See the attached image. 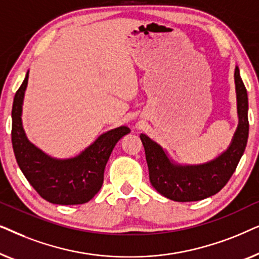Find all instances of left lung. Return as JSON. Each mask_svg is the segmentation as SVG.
<instances>
[{
    "label": "left lung",
    "mask_w": 259,
    "mask_h": 259,
    "mask_svg": "<svg viewBox=\"0 0 259 259\" xmlns=\"http://www.w3.org/2000/svg\"><path fill=\"white\" fill-rule=\"evenodd\" d=\"M239 123L232 143L218 158L201 165H178L169 160L165 151L145 134H140L152 186L175 201H197L218 193L231 178L245 151L249 137L247 93L238 67L235 69Z\"/></svg>",
    "instance_id": "obj_1"
}]
</instances>
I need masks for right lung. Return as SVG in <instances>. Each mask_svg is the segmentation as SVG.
I'll list each match as a JSON object with an SVG mask.
<instances>
[{
	"label": "right lung",
	"instance_id": "obj_1",
	"mask_svg": "<svg viewBox=\"0 0 259 259\" xmlns=\"http://www.w3.org/2000/svg\"><path fill=\"white\" fill-rule=\"evenodd\" d=\"M27 83L28 73L14 97L12 109L13 150L21 171L35 191L49 203H87L101 189L106 164L115 144L131 130L121 126L108 131L74 158L49 157L27 139L23 131L21 115Z\"/></svg>",
	"mask_w": 259,
	"mask_h": 259
}]
</instances>
